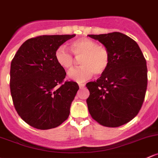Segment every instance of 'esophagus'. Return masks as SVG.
<instances>
[{
  "label": "esophagus",
  "mask_w": 158,
  "mask_h": 158,
  "mask_svg": "<svg viewBox=\"0 0 158 158\" xmlns=\"http://www.w3.org/2000/svg\"><path fill=\"white\" fill-rule=\"evenodd\" d=\"M79 86L80 89H82V88L85 87V84H82V83H79Z\"/></svg>",
  "instance_id": "esophagus-1"
}]
</instances>
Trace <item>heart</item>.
<instances>
[{"label": "heart", "instance_id": "heart-1", "mask_svg": "<svg viewBox=\"0 0 158 158\" xmlns=\"http://www.w3.org/2000/svg\"><path fill=\"white\" fill-rule=\"evenodd\" d=\"M71 52L76 59L80 60L81 66L69 72L68 76L76 82H83L90 79L93 74L101 75L107 71L110 62L108 49L98 44L92 39L82 38L75 40L69 44ZM64 46L56 50L55 56L57 64L66 70L74 66L75 58Z\"/></svg>", "mask_w": 158, "mask_h": 158}]
</instances>
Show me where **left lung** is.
<instances>
[{
  "label": "left lung",
  "mask_w": 158,
  "mask_h": 158,
  "mask_svg": "<svg viewBox=\"0 0 158 158\" xmlns=\"http://www.w3.org/2000/svg\"><path fill=\"white\" fill-rule=\"evenodd\" d=\"M108 49L109 67L86 87L89 114L99 124L118 127L139 114L148 85L146 60L137 43L120 32L89 35Z\"/></svg>",
  "instance_id": "obj_1"
}]
</instances>
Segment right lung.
Wrapping results in <instances>:
<instances>
[{
	"label": "right lung",
	"mask_w": 158,
	"mask_h": 158,
	"mask_svg": "<svg viewBox=\"0 0 158 158\" xmlns=\"http://www.w3.org/2000/svg\"><path fill=\"white\" fill-rule=\"evenodd\" d=\"M76 35H40L20 46L11 61L10 87L13 105L31 127L49 129L68 118L79 85L66 81L55 51Z\"/></svg>",
	"instance_id": "1"
}]
</instances>
